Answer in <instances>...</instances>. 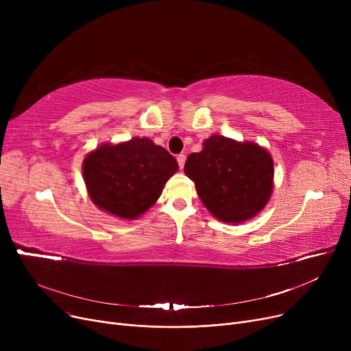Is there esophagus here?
<instances>
[{
	"label": "esophagus",
	"instance_id": "obj_1",
	"mask_svg": "<svg viewBox=\"0 0 351 351\" xmlns=\"http://www.w3.org/2000/svg\"><path fill=\"white\" fill-rule=\"evenodd\" d=\"M178 163H179V168L182 169L183 168V165H185V160H186V155L185 154H180V155H178Z\"/></svg>",
	"mask_w": 351,
	"mask_h": 351
}]
</instances>
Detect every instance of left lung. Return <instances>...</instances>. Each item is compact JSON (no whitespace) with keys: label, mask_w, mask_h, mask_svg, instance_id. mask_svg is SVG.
<instances>
[{"label":"left lung","mask_w":351,"mask_h":351,"mask_svg":"<svg viewBox=\"0 0 351 351\" xmlns=\"http://www.w3.org/2000/svg\"><path fill=\"white\" fill-rule=\"evenodd\" d=\"M185 173L206 209L225 223L254 217L273 191V159L265 147L213 135L191 154Z\"/></svg>","instance_id":"obj_1"}]
</instances>
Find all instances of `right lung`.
I'll return each mask as SVG.
<instances>
[{"instance_id":"add662e5","label":"right lung","mask_w":351,"mask_h":351,"mask_svg":"<svg viewBox=\"0 0 351 351\" xmlns=\"http://www.w3.org/2000/svg\"><path fill=\"white\" fill-rule=\"evenodd\" d=\"M178 169L176 159L147 138L104 143L89 152L82 165L92 202L106 213L128 220L154 206Z\"/></svg>"}]
</instances>
